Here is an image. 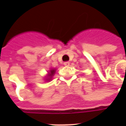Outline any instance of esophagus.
I'll return each instance as SVG.
<instances>
[{"label":"esophagus","mask_w":126,"mask_h":126,"mask_svg":"<svg viewBox=\"0 0 126 126\" xmlns=\"http://www.w3.org/2000/svg\"><path fill=\"white\" fill-rule=\"evenodd\" d=\"M64 65H65V66H69L70 64V63H69V62H65L64 63Z\"/></svg>","instance_id":"1"}]
</instances>
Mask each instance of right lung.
<instances>
[{
  "instance_id": "1",
  "label": "right lung",
  "mask_w": 126,
  "mask_h": 126,
  "mask_svg": "<svg viewBox=\"0 0 126 126\" xmlns=\"http://www.w3.org/2000/svg\"><path fill=\"white\" fill-rule=\"evenodd\" d=\"M48 73H49L48 74L47 79H46L47 81H50V80H51L52 76H53L54 75V74H55V69H51L50 71V72H48Z\"/></svg>"
}]
</instances>
